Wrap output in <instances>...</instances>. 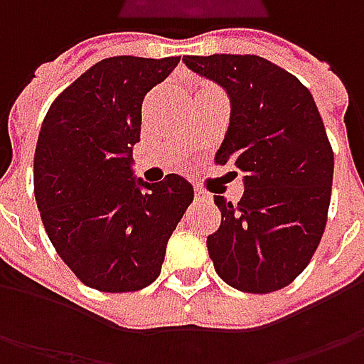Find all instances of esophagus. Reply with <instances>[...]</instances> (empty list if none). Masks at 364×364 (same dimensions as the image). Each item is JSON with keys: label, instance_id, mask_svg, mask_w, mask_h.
Returning <instances> with one entry per match:
<instances>
[{"label": "esophagus", "instance_id": "obj_1", "mask_svg": "<svg viewBox=\"0 0 364 364\" xmlns=\"http://www.w3.org/2000/svg\"><path fill=\"white\" fill-rule=\"evenodd\" d=\"M194 198H196V200H200V203H206V200H210V194H208V192H204L203 188H194Z\"/></svg>", "mask_w": 364, "mask_h": 364}]
</instances>
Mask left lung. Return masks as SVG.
<instances>
[{
	"label": "left lung",
	"mask_w": 364,
	"mask_h": 364,
	"mask_svg": "<svg viewBox=\"0 0 364 364\" xmlns=\"http://www.w3.org/2000/svg\"><path fill=\"white\" fill-rule=\"evenodd\" d=\"M182 60L229 92L231 123L215 161L245 174L239 203L215 196L223 218L208 255L235 289L277 291L308 267L328 218L334 154L318 107L298 78L255 54Z\"/></svg>",
	"instance_id": "1"
}]
</instances>
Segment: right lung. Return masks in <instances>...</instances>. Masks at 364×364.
<instances>
[{
  "mask_svg": "<svg viewBox=\"0 0 364 364\" xmlns=\"http://www.w3.org/2000/svg\"><path fill=\"white\" fill-rule=\"evenodd\" d=\"M178 63L180 56L105 58L68 85L42 121L34 154L38 210L56 253L92 289L149 286L194 198L182 176L147 184L132 172L141 103Z\"/></svg>",
  "mask_w": 364,
  "mask_h": 364,
  "instance_id": "obj_1",
  "label": "right lung"
}]
</instances>
